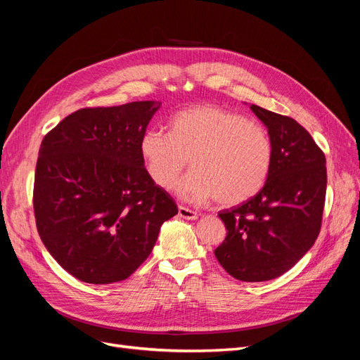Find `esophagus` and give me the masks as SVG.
Masks as SVG:
<instances>
[{"mask_svg": "<svg viewBox=\"0 0 360 360\" xmlns=\"http://www.w3.org/2000/svg\"><path fill=\"white\" fill-rule=\"evenodd\" d=\"M179 214L183 217V219H188V221L198 219V213L197 212H193V210L188 209V207H183V205L179 207Z\"/></svg>", "mask_w": 360, "mask_h": 360, "instance_id": "esophagus-1", "label": "esophagus"}]
</instances>
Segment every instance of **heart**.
<instances>
[{
  "instance_id": "b5f03b06",
  "label": "heart",
  "mask_w": 360,
  "mask_h": 360,
  "mask_svg": "<svg viewBox=\"0 0 360 360\" xmlns=\"http://www.w3.org/2000/svg\"><path fill=\"white\" fill-rule=\"evenodd\" d=\"M141 155L159 188L177 183L179 197L191 202L242 204L263 189L274 162L267 130L240 114L213 105L186 108L171 120V134L148 129L141 138Z\"/></svg>"
}]
</instances>
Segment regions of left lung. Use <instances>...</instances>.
Returning a JSON list of instances; mask_svg holds the SVG:
<instances>
[{"label":"left lung","mask_w":360,"mask_h":360,"mask_svg":"<svg viewBox=\"0 0 360 360\" xmlns=\"http://www.w3.org/2000/svg\"><path fill=\"white\" fill-rule=\"evenodd\" d=\"M274 146L267 181L255 197L219 212L226 228L214 249L233 278L263 282L284 275L317 240L326 200V158L296 120L252 105Z\"/></svg>","instance_id":"1"}]
</instances>
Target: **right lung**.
Here are the masks:
<instances>
[{
	"instance_id": "right-lung-1",
	"label": "right lung",
	"mask_w": 360,
	"mask_h": 360,
	"mask_svg": "<svg viewBox=\"0 0 360 360\" xmlns=\"http://www.w3.org/2000/svg\"><path fill=\"white\" fill-rule=\"evenodd\" d=\"M159 108L155 101L82 108L41 141L32 192L37 231L57 263L86 284L127 279L162 224L179 213L139 148Z\"/></svg>"
}]
</instances>
